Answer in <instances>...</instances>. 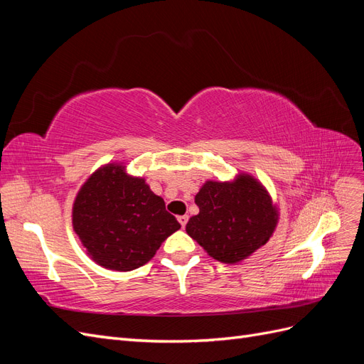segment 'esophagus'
<instances>
[{"label": "esophagus", "mask_w": 364, "mask_h": 364, "mask_svg": "<svg viewBox=\"0 0 364 364\" xmlns=\"http://www.w3.org/2000/svg\"><path fill=\"white\" fill-rule=\"evenodd\" d=\"M178 220H179L181 226H182V228H185V226H186V223H188V215H179V217H178Z\"/></svg>", "instance_id": "esophagus-1"}]
</instances>
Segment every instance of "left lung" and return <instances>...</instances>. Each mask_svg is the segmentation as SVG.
Returning a JSON list of instances; mask_svg holds the SVG:
<instances>
[{
  "instance_id": "1",
  "label": "left lung",
  "mask_w": 364,
  "mask_h": 364,
  "mask_svg": "<svg viewBox=\"0 0 364 364\" xmlns=\"http://www.w3.org/2000/svg\"><path fill=\"white\" fill-rule=\"evenodd\" d=\"M194 202L199 214L186 223V234L226 264L266 245L278 222L270 196L250 176H240L232 183L206 182Z\"/></svg>"
}]
</instances>
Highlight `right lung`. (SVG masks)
Returning a JSON list of instances; mask_svg holds the SVG:
<instances>
[{"label": "right lung", "mask_w": 364, "mask_h": 364, "mask_svg": "<svg viewBox=\"0 0 364 364\" xmlns=\"http://www.w3.org/2000/svg\"><path fill=\"white\" fill-rule=\"evenodd\" d=\"M73 226L100 266L129 272L144 266L162 241L181 228L144 179L119 165L97 170L77 194Z\"/></svg>", "instance_id": "add662e5"}]
</instances>
